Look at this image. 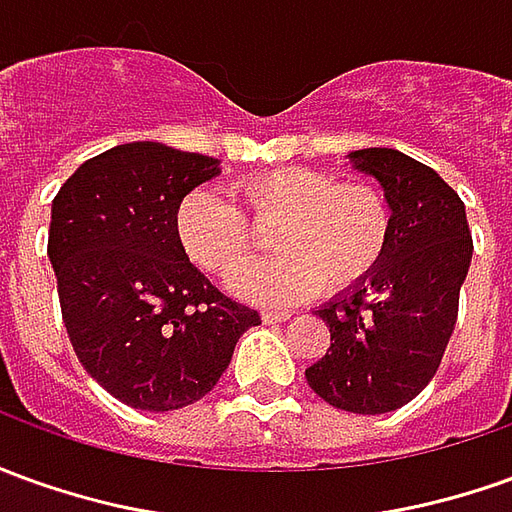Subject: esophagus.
<instances>
[{"label":"esophagus","mask_w":512,"mask_h":512,"mask_svg":"<svg viewBox=\"0 0 512 512\" xmlns=\"http://www.w3.org/2000/svg\"><path fill=\"white\" fill-rule=\"evenodd\" d=\"M287 317H290V312H281V309H264L262 312V320L264 323H284V320H287Z\"/></svg>","instance_id":"1"}]
</instances>
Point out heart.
I'll list each match as a JSON object with an SVG mask.
<instances>
[{
	"instance_id": "b5f03b06",
	"label": "heart",
	"mask_w": 512,
	"mask_h": 512,
	"mask_svg": "<svg viewBox=\"0 0 512 512\" xmlns=\"http://www.w3.org/2000/svg\"><path fill=\"white\" fill-rule=\"evenodd\" d=\"M248 220L272 222L267 245L276 259L231 281L253 303H290L343 292L376 270L390 239V206L365 183H337L329 172L276 167L234 183ZM175 234L186 256L214 276L231 278L253 256L245 217L209 189H195L175 211Z\"/></svg>"
}]
</instances>
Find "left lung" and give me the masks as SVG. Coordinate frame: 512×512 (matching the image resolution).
I'll list each match as a JSON object with an SVG mask.
<instances>
[{
    "mask_svg": "<svg viewBox=\"0 0 512 512\" xmlns=\"http://www.w3.org/2000/svg\"><path fill=\"white\" fill-rule=\"evenodd\" d=\"M345 158L382 186L390 239L365 281L317 306L331 345L306 368V382L337 410L382 415L432 382L457 323L474 242L463 200L432 167L390 147Z\"/></svg>",
    "mask_w": 512,
    "mask_h": 512,
    "instance_id": "left-lung-1",
    "label": "left lung"
}]
</instances>
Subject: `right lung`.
Masks as SVG:
<instances>
[{"label": "right lung", "mask_w": 512, "mask_h": 512, "mask_svg": "<svg viewBox=\"0 0 512 512\" xmlns=\"http://www.w3.org/2000/svg\"><path fill=\"white\" fill-rule=\"evenodd\" d=\"M220 161L161 142L116 144L52 200L49 262L88 376L133 410L169 412L214 390L259 312L189 262L175 211Z\"/></svg>", "instance_id": "add662e5"}]
</instances>
